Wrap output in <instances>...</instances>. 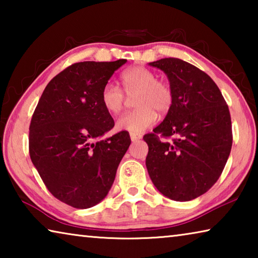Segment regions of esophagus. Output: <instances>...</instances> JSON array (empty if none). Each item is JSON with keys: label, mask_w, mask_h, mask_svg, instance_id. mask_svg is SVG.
Here are the masks:
<instances>
[{"label": "esophagus", "mask_w": 258, "mask_h": 258, "mask_svg": "<svg viewBox=\"0 0 258 258\" xmlns=\"http://www.w3.org/2000/svg\"><path fill=\"white\" fill-rule=\"evenodd\" d=\"M131 140H132V142H135V141H139L140 139H142V135H140V134H133V133H131Z\"/></svg>", "instance_id": "esophagus-1"}]
</instances>
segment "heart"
Returning <instances> with one entry per match:
<instances>
[{"label": "heart", "instance_id": "1", "mask_svg": "<svg viewBox=\"0 0 258 258\" xmlns=\"http://www.w3.org/2000/svg\"><path fill=\"white\" fill-rule=\"evenodd\" d=\"M127 97L134 98L135 110L121 116L116 126L119 131L140 134L154 125L158 117L168 112L173 104V91L167 83L157 80L156 74L142 66L125 71L120 77ZM100 100L103 108L112 115L119 113L125 106V95L118 86L108 82L102 87Z\"/></svg>", "mask_w": 258, "mask_h": 258}]
</instances>
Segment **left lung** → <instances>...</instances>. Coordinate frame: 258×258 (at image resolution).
<instances>
[{
	"mask_svg": "<svg viewBox=\"0 0 258 258\" xmlns=\"http://www.w3.org/2000/svg\"><path fill=\"white\" fill-rule=\"evenodd\" d=\"M149 64L167 76L173 104L154 132L143 137L149 147L148 173L165 197L189 202L215 184L228 161L229 107L215 82L191 63L165 58ZM169 137L171 142L164 140Z\"/></svg>",
	"mask_w": 258,
	"mask_h": 258,
	"instance_id": "obj_1",
	"label": "left lung"
}]
</instances>
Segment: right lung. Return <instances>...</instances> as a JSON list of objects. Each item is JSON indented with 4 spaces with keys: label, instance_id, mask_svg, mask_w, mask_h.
<instances>
[{
    "label": "right lung",
    "instance_id": "1",
    "mask_svg": "<svg viewBox=\"0 0 258 258\" xmlns=\"http://www.w3.org/2000/svg\"><path fill=\"white\" fill-rule=\"evenodd\" d=\"M126 62L84 61L52 78L33 113L29 155L52 195L75 208H90L108 195L131 145L119 132L100 140L115 123L100 95Z\"/></svg>",
    "mask_w": 258,
    "mask_h": 258
}]
</instances>
